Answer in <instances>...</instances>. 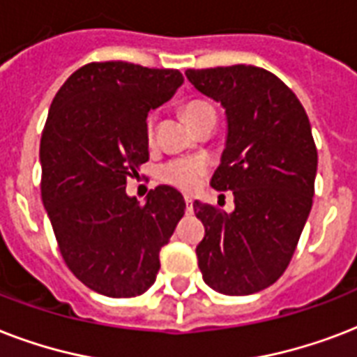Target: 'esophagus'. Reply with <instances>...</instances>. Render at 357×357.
<instances>
[{"instance_id": "1", "label": "esophagus", "mask_w": 357, "mask_h": 357, "mask_svg": "<svg viewBox=\"0 0 357 357\" xmlns=\"http://www.w3.org/2000/svg\"><path fill=\"white\" fill-rule=\"evenodd\" d=\"M184 201H186V212H192L193 210V199L192 197H184Z\"/></svg>"}]
</instances>
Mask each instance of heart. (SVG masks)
Here are the masks:
<instances>
[{
  "instance_id": "obj_1",
  "label": "heart",
  "mask_w": 357,
  "mask_h": 357,
  "mask_svg": "<svg viewBox=\"0 0 357 357\" xmlns=\"http://www.w3.org/2000/svg\"><path fill=\"white\" fill-rule=\"evenodd\" d=\"M214 112V107L208 102L193 100L188 102L182 107L184 117L192 126H197L199 121L206 117L208 113ZM216 113V112H214ZM154 124H156V115L151 113L145 123V134L147 139L153 141L154 137ZM208 171V162L201 156H181V158H171L158 167V178L164 184H169L173 188H178L182 192H192L201 184V181Z\"/></svg>"
}]
</instances>
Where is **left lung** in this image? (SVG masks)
<instances>
[{"label": "left lung", "instance_id": "8db88e82", "mask_svg": "<svg viewBox=\"0 0 357 357\" xmlns=\"http://www.w3.org/2000/svg\"><path fill=\"white\" fill-rule=\"evenodd\" d=\"M227 113V145L210 186L231 190L234 212L195 201L204 238L195 248L204 283L253 294L289 266L313 206L317 145L302 102L275 74L251 65L186 70Z\"/></svg>", "mask_w": 357, "mask_h": 357}]
</instances>
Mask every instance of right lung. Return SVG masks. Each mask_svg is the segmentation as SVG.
<instances>
[{"label": "right lung", "mask_w": 357, "mask_h": 357, "mask_svg": "<svg viewBox=\"0 0 357 357\" xmlns=\"http://www.w3.org/2000/svg\"><path fill=\"white\" fill-rule=\"evenodd\" d=\"M175 68L87 63L57 91L40 137V193L63 261L91 291L139 296L160 270V250L184 216L171 186L139 204L126 178L149 160L147 113L175 95Z\"/></svg>", "instance_id": "obj_1"}]
</instances>
